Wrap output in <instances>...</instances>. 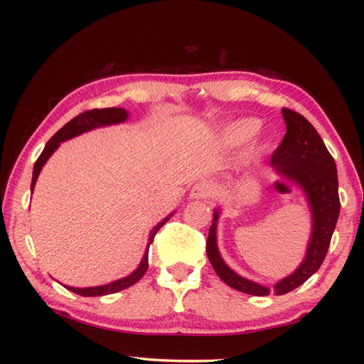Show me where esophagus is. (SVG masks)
Segmentation results:
<instances>
[{
  "label": "esophagus",
  "instance_id": "obj_1",
  "mask_svg": "<svg viewBox=\"0 0 364 364\" xmlns=\"http://www.w3.org/2000/svg\"><path fill=\"white\" fill-rule=\"evenodd\" d=\"M214 194L213 184L210 181H200L192 188L191 196L194 198H210Z\"/></svg>",
  "mask_w": 364,
  "mask_h": 364
}]
</instances>
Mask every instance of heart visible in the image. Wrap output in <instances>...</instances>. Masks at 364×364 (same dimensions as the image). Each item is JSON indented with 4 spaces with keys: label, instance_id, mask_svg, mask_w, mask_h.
<instances>
[{
    "label": "heart",
    "instance_id": "1",
    "mask_svg": "<svg viewBox=\"0 0 364 364\" xmlns=\"http://www.w3.org/2000/svg\"><path fill=\"white\" fill-rule=\"evenodd\" d=\"M258 131V122L257 120H241L235 123L233 127L230 128V141L231 142H245L249 141L252 136Z\"/></svg>",
    "mask_w": 364,
    "mask_h": 364
}]
</instances>
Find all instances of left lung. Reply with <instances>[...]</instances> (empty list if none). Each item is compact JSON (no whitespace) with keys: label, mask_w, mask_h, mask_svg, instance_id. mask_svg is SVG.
I'll return each mask as SVG.
<instances>
[{"label":"left lung","mask_w":364,"mask_h":364,"mask_svg":"<svg viewBox=\"0 0 364 364\" xmlns=\"http://www.w3.org/2000/svg\"><path fill=\"white\" fill-rule=\"evenodd\" d=\"M282 112L286 122V134L282 144L272 153L270 164L306 192L313 213V235L310 244H308L306 257L300 267L274 286L277 296L291 292L318 272L326 259L331 235H333L339 218V206H341L338 196L335 159L327 150L318 131L301 114L288 109V107H283ZM218 219L219 213L215 211L210 235L206 239V255L215 274L222 282H225L236 291L250 294V296H269L272 291L266 286L245 280L223 262L218 250V244H215Z\"/></svg>","instance_id":"obj_1"}]
</instances>
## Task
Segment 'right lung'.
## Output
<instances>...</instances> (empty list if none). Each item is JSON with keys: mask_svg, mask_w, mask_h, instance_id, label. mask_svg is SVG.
Instances as JSON below:
<instances>
[{"mask_svg": "<svg viewBox=\"0 0 364 364\" xmlns=\"http://www.w3.org/2000/svg\"><path fill=\"white\" fill-rule=\"evenodd\" d=\"M127 117H128V112L125 109H122V107H106V109L84 111L80 115H76V117L72 119L68 123H65V125L60 128L58 133L50 139L48 142H46L43 151L41 153V156L37 158L36 164H34V170H33V181H31V191L34 189L37 176H38V173H41V170L46 162V159L51 156L53 151L58 149L60 142H64V141H67V139H72L75 136H78V134L84 133V131H89L92 128L112 125V123H120L123 120H127ZM167 220H168V218L164 219L162 222H159L158 225L153 228L151 235H150L149 247L154 239V235L158 233L159 228L164 225ZM149 247H146V252L144 255L141 266H139L131 275L122 278V280L112 282V283L105 284V286H95V288H72V286H65V288L68 291H72L75 294H80V296H84V297L107 296V294H114V292H119L122 289H127V288H129V286H133L134 283L141 280L144 274L146 272V269H149Z\"/></svg>", "mask_w": 364, "mask_h": 364, "instance_id": "add662e5", "label": "right lung"}]
</instances>
